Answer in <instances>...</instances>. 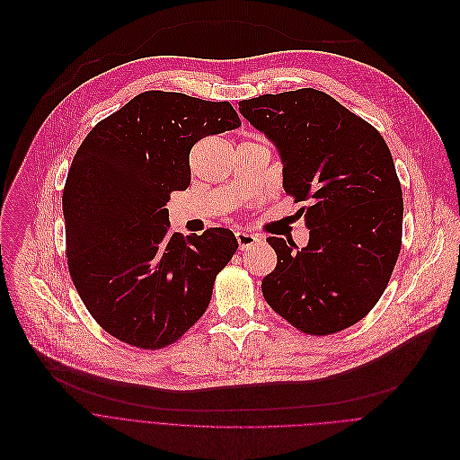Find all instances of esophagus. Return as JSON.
<instances>
[{"label": "esophagus", "instance_id": "1", "mask_svg": "<svg viewBox=\"0 0 460 460\" xmlns=\"http://www.w3.org/2000/svg\"><path fill=\"white\" fill-rule=\"evenodd\" d=\"M235 239H237L239 250H248V248H252L253 244L259 243V237H257V235L246 234V232H237V234H235Z\"/></svg>", "mask_w": 460, "mask_h": 460}]
</instances>
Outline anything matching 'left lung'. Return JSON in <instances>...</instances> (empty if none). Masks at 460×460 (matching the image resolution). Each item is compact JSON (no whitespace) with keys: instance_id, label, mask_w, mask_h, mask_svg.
<instances>
[{"instance_id":"obj_1","label":"left lung","mask_w":460,"mask_h":460,"mask_svg":"<svg viewBox=\"0 0 460 460\" xmlns=\"http://www.w3.org/2000/svg\"><path fill=\"white\" fill-rule=\"evenodd\" d=\"M239 112L278 148L283 187L306 201L305 248L266 241L278 266L262 296L297 330L328 335L358 323L381 299L402 239V190L383 136L315 88L239 102Z\"/></svg>"}]
</instances>
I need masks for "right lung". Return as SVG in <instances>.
<instances>
[{
  "label": "right lung",
  "instance_id": "add662e5",
  "mask_svg": "<svg viewBox=\"0 0 460 460\" xmlns=\"http://www.w3.org/2000/svg\"><path fill=\"white\" fill-rule=\"evenodd\" d=\"M241 127L228 102L148 90L98 123L63 190L68 271L90 315L136 348L175 342L207 312L234 232H170L166 203L190 185V150Z\"/></svg>",
  "mask_w": 460,
  "mask_h": 460
}]
</instances>
